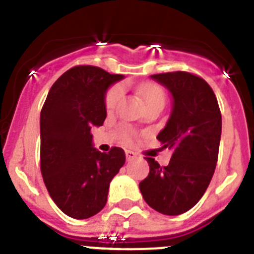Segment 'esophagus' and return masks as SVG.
Instances as JSON below:
<instances>
[{
  "label": "esophagus",
  "mask_w": 254,
  "mask_h": 254,
  "mask_svg": "<svg viewBox=\"0 0 254 254\" xmlns=\"http://www.w3.org/2000/svg\"><path fill=\"white\" fill-rule=\"evenodd\" d=\"M137 156V154L133 151H131V150H126V158H127V160H133L134 158Z\"/></svg>",
  "instance_id": "obj_1"
}]
</instances>
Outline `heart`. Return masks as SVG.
Listing matches in <instances>:
<instances>
[{"label": "heart", "instance_id": "1", "mask_svg": "<svg viewBox=\"0 0 254 254\" xmlns=\"http://www.w3.org/2000/svg\"><path fill=\"white\" fill-rule=\"evenodd\" d=\"M122 87L113 86L111 90L108 91L105 96V107L108 111H113L114 108L118 105L121 98H122ZM140 95L142 98L145 105L151 104V103H164V93L156 86H145L140 90ZM132 133L127 129V140H131Z\"/></svg>", "mask_w": 254, "mask_h": 254}]
</instances>
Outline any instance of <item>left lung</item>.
<instances>
[{
	"instance_id": "left-lung-1",
	"label": "left lung",
	"mask_w": 254,
	"mask_h": 254,
	"mask_svg": "<svg viewBox=\"0 0 254 254\" xmlns=\"http://www.w3.org/2000/svg\"><path fill=\"white\" fill-rule=\"evenodd\" d=\"M150 77L172 95V112L156 136L173 150L167 167L152 158L149 176L140 183L143 199L160 214L176 216L190 210L214 176L221 137V113L214 91L192 73H158Z\"/></svg>"
}]
</instances>
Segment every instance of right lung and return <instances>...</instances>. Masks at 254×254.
<instances>
[{
	"mask_svg": "<svg viewBox=\"0 0 254 254\" xmlns=\"http://www.w3.org/2000/svg\"><path fill=\"white\" fill-rule=\"evenodd\" d=\"M95 66L69 68L52 85L40 112V170L49 196L73 219L96 215L126 161L121 147H94L93 126L107 117L108 89L123 80Z\"/></svg>",
	"mask_w": 254,
	"mask_h": 254,
	"instance_id": "right-lung-1",
	"label": "right lung"
}]
</instances>
